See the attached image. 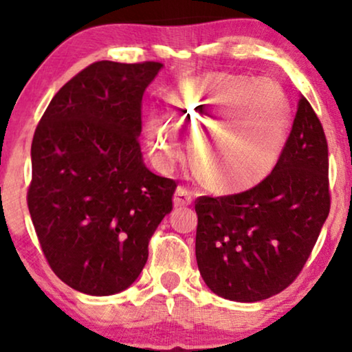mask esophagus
I'll return each mask as SVG.
<instances>
[{"label": "esophagus", "mask_w": 352, "mask_h": 352, "mask_svg": "<svg viewBox=\"0 0 352 352\" xmlns=\"http://www.w3.org/2000/svg\"><path fill=\"white\" fill-rule=\"evenodd\" d=\"M192 199H194V195H192V192L189 189H186V187L179 186L175 192V199H173V201H175V206L176 208H181V206H187L192 204Z\"/></svg>", "instance_id": "obj_1"}]
</instances>
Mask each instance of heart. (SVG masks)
<instances>
[{
    "label": "heart",
    "instance_id": "b5f03b06",
    "mask_svg": "<svg viewBox=\"0 0 352 352\" xmlns=\"http://www.w3.org/2000/svg\"><path fill=\"white\" fill-rule=\"evenodd\" d=\"M250 94L242 110L204 123L192 133L190 160L204 184L219 192L252 189L271 175L285 146L290 109L280 94L261 96L245 76L206 75L187 81L171 96L177 118H214L234 96ZM248 110L245 111L244 109ZM213 109L214 114L210 112ZM151 146L165 162L176 160L179 139L170 118L153 113L148 122Z\"/></svg>",
    "mask_w": 352,
    "mask_h": 352
}]
</instances>
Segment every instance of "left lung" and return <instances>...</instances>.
<instances>
[{
  "instance_id": "1",
  "label": "left lung",
  "mask_w": 352,
  "mask_h": 352,
  "mask_svg": "<svg viewBox=\"0 0 352 352\" xmlns=\"http://www.w3.org/2000/svg\"><path fill=\"white\" fill-rule=\"evenodd\" d=\"M195 256L208 288L230 301L266 300L290 285L330 211L329 147L305 96L266 179L224 197H199Z\"/></svg>"
}]
</instances>
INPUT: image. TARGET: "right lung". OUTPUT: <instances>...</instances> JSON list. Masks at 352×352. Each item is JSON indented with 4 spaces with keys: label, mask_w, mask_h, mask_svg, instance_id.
I'll list each match as a JSON object with an SVG mask.
<instances>
[{
    "label": "right lung",
    "mask_w": 352,
    "mask_h": 352,
    "mask_svg": "<svg viewBox=\"0 0 352 352\" xmlns=\"http://www.w3.org/2000/svg\"><path fill=\"white\" fill-rule=\"evenodd\" d=\"M160 62L99 60L62 86L32 142L27 204L57 277L86 295L131 285L148 240L173 210L176 182L144 165V91Z\"/></svg>",
    "instance_id": "add662e5"
}]
</instances>
